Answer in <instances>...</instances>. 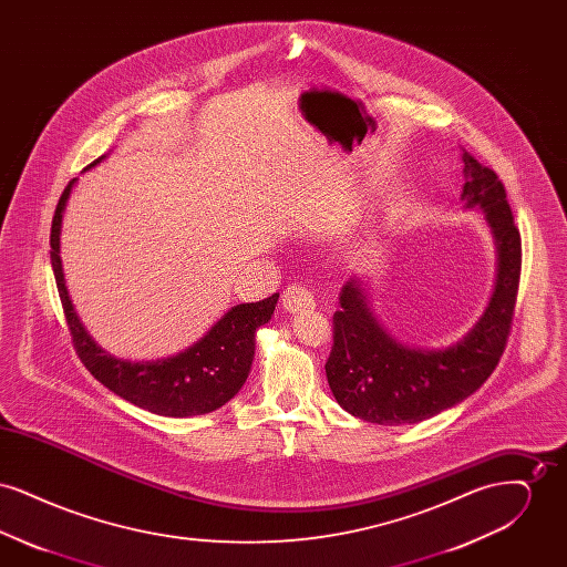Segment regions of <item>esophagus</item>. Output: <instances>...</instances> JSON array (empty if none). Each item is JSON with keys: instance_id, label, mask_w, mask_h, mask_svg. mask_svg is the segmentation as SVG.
I'll return each instance as SVG.
<instances>
[{"instance_id": "34e87169", "label": "esophagus", "mask_w": 567, "mask_h": 567, "mask_svg": "<svg viewBox=\"0 0 567 567\" xmlns=\"http://www.w3.org/2000/svg\"><path fill=\"white\" fill-rule=\"evenodd\" d=\"M282 308L291 315H301V312H310L317 308V301L315 296L306 289V287H289L285 293H282Z\"/></svg>"}]
</instances>
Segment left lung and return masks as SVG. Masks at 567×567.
Listing matches in <instances>:
<instances>
[{
    "label": "left lung",
    "instance_id": "obj_1",
    "mask_svg": "<svg viewBox=\"0 0 567 567\" xmlns=\"http://www.w3.org/2000/svg\"><path fill=\"white\" fill-rule=\"evenodd\" d=\"M461 162L463 208L485 215L495 244L493 293L481 319L457 342L419 349L400 342L374 315L365 276L347 280L324 372L336 402L368 423H419L461 404L485 384L506 347L520 278V234L497 174L465 151Z\"/></svg>",
    "mask_w": 567,
    "mask_h": 567
}]
</instances>
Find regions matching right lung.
Masks as SVG:
<instances>
[{
  "mask_svg": "<svg viewBox=\"0 0 567 567\" xmlns=\"http://www.w3.org/2000/svg\"><path fill=\"white\" fill-rule=\"evenodd\" d=\"M104 157L91 163L95 167ZM76 178L63 190L51 229V264L63 312L84 368L125 402L159 416L208 414L238 395L255 359V333L270 323L278 293L255 303L231 306L197 342L176 354L130 361L104 351L84 329L65 287L61 266V223Z\"/></svg>",
  "mask_w": 567,
  "mask_h": 567,
  "instance_id": "right-lung-1",
  "label": "right lung"
}]
</instances>
